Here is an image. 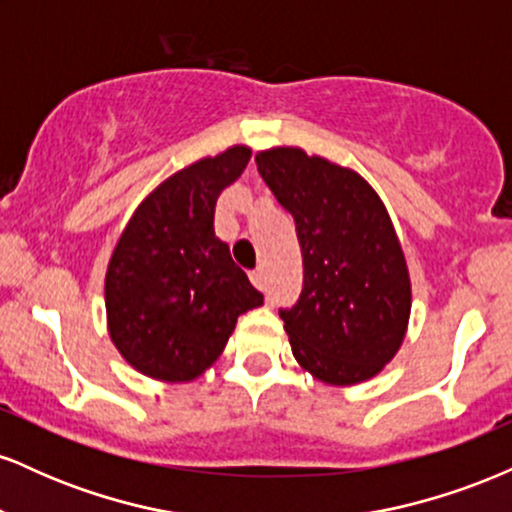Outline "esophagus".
Masks as SVG:
<instances>
[{"mask_svg": "<svg viewBox=\"0 0 512 512\" xmlns=\"http://www.w3.org/2000/svg\"><path fill=\"white\" fill-rule=\"evenodd\" d=\"M250 281L257 286V289H267V272H264L262 267L255 269V272L250 274Z\"/></svg>", "mask_w": 512, "mask_h": 512, "instance_id": "obj_1", "label": "esophagus"}]
</instances>
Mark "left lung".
Wrapping results in <instances>:
<instances>
[{"instance_id":"left-lung-1","label":"left lung","mask_w":512,"mask_h":512,"mask_svg":"<svg viewBox=\"0 0 512 512\" xmlns=\"http://www.w3.org/2000/svg\"><path fill=\"white\" fill-rule=\"evenodd\" d=\"M255 161L301 243V298L279 310L293 356L327 385L370 380L395 358L411 313L407 260L383 199L351 168L298 146Z\"/></svg>"}]
</instances>
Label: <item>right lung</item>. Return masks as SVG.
Here are the masks:
<instances>
[{"mask_svg": "<svg viewBox=\"0 0 512 512\" xmlns=\"http://www.w3.org/2000/svg\"><path fill=\"white\" fill-rule=\"evenodd\" d=\"M250 154L238 144L173 173L117 240L105 274L108 332L142 375L195 380L221 356L238 315L264 301L214 233L216 199Z\"/></svg>", "mask_w": 512, "mask_h": 512, "instance_id": "right-lung-1", "label": "right lung"}]
</instances>
